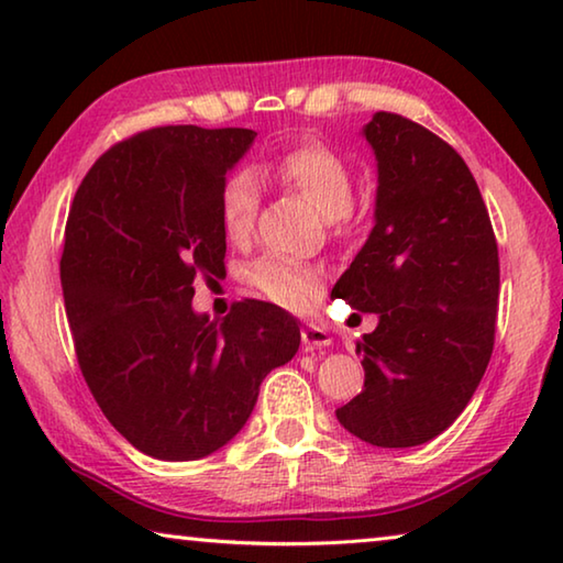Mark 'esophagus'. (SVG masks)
<instances>
[{"mask_svg":"<svg viewBox=\"0 0 563 563\" xmlns=\"http://www.w3.org/2000/svg\"><path fill=\"white\" fill-rule=\"evenodd\" d=\"M300 338H302L305 350H320V347H328L330 342H332L330 332L318 328V325H305L300 330Z\"/></svg>","mask_w":563,"mask_h":563,"instance_id":"obj_1","label":"esophagus"}]
</instances>
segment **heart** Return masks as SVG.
Wrapping results in <instances>:
<instances>
[{"label":"heart","instance_id":"1","mask_svg":"<svg viewBox=\"0 0 563 563\" xmlns=\"http://www.w3.org/2000/svg\"><path fill=\"white\" fill-rule=\"evenodd\" d=\"M255 174L271 176L280 186L302 196L328 221L342 223L355 198V178L347 161L320 141L283 151L271 164L255 166ZM261 208V186L251 170H235L221 188V223L228 241L241 243L251 235ZM247 280L265 298L288 310H308L320 292V273L268 253L247 268Z\"/></svg>","mask_w":563,"mask_h":563}]
</instances>
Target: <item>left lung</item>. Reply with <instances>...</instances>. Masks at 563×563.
I'll return each mask as SVG.
<instances>
[{
    "mask_svg": "<svg viewBox=\"0 0 563 563\" xmlns=\"http://www.w3.org/2000/svg\"><path fill=\"white\" fill-rule=\"evenodd\" d=\"M375 228L332 288L377 328L357 352L365 389L335 409L375 446H417L464 412L497 332L499 251L464 158L430 129L377 111Z\"/></svg>",
    "mask_w": 563,
    "mask_h": 563,
    "instance_id": "left-lung-1",
    "label": "left lung"
}]
</instances>
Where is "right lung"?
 Masks as SVG:
<instances>
[{
    "label": "right lung",
    "instance_id": "add662e5",
    "mask_svg": "<svg viewBox=\"0 0 563 563\" xmlns=\"http://www.w3.org/2000/svg\"><path fill=\"white\" fill-rule=\"evenodd\" d=\"M253 139L141 131L89 168L69 208L59 268L76 360L117 432L154 460L221 450L300 347L298 320L273 302L241 300L221 322L190 305L196 275L225 271L221 188Z\"/></svg>",
    "mask_w": 563,
    "mask_h": 563
}]
</instances>
